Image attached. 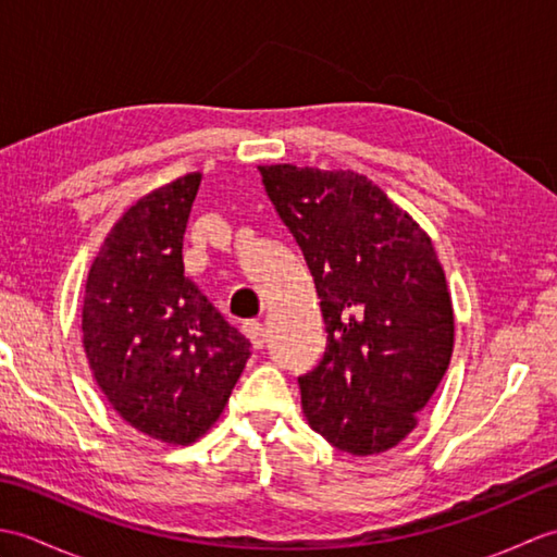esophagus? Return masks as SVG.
<instances>
[{
	"label": "esophagus",
	"mask_w": 557,
	"mask_h": 557,
	"mask_svg": "<svg viewBox=\"0 0 557 557\" xmlns=\"http://www.w3.org/2000/svg\"><path fill=\"white\" fill-rule=\"evenodd\" d=\"M242 330H244V335L251 339V345L256 349H263V345H265V330H263V325H260L258 321H246L242 325Z\"/></svg>",
	"instance_id": "1"
}]
</instances>
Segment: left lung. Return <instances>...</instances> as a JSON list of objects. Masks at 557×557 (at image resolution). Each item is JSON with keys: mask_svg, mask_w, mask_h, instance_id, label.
Instances as JSON below:
<instances>
[{"mask_svg": "<svg viewBox=\"0 0 557 557\" xmlns=\"http://www.w3.org/2000/svg\"><path fill=\"white\" fill-rule=\"evenodd\" d=\"M258 170L325 321L323 359L299 375L306 419L342 453H385L413 431L453 357V301L431 236L357 172Z\"/></svg>", "mask_w": 557, "mask_h": 557, "instance_id": "8db88e82", "label": "left lung"}]
</instances>
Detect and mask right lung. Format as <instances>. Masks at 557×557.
<instances>
[{
  "label": "right lung",
  "instance_id": "1",
  "mask_svg": "<svg viewBox=\"0 0 557 557\" xmlns=\"http://www.w3.org/2000/svg\"><path fill=\"white\" fill-rule=\"evenodd\" d=\"M200 174L128 208L88 272L83 349L96 383L136 431L188 445L218 421L251 342L184 275Z\"/></svg>",
  "mask_w": 557,
  "mask_h": 557
}]
</instances>
